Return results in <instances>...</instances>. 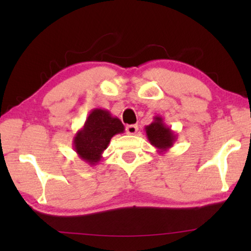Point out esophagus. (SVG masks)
Segmentation results:
<instances>
[{
	"instance_id": "1",
	"label": "esophagus",
	"mask_w": 251,
	"mask_h": 251,
	"mask_svg": "<svg viewBox=\"0 0 251 251\" xmlns=\"http://www.w3.org/2000/svg\"><path fill=\"white\" fill-rule=\"evenodd\" d=\"M126 131L129 135H135V133L138 131V126L137 125H129L126 126Z\"/></svg>"
}]
</instances>
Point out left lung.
<instances>
[{"instance_id":"left-lung-1","label":"left lung","mask_w":251,"mask_h":251,"mask_svg":"<svg viewBox=\"0 0 251 251\" xmlns=\"http://www.w3.org/2000/svg\"><path fill=\"white\" fill-rule=\"evenodd\" d=\"M147 139L151 145L157 149V153L163 154L174 146L176 142V133L163 122L162 116H154L153 122L145 126Z\"/></svg>"}]
</instances>
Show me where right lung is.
Masks as SVG:
<instances>
[{"instance_id":"obj_1","label":"right lung","mask_w":251,"mask_h":251,"mask_svg":"<svg viewBox=\"0 0 251 251\" xmlns=\"http://www.w3.org/2000/svg\"><path fill=\"white\" fill-rule=\"evenodd\" d=\"M125 132L120 119L112 116L107 109L94 108L83 126L75 133L73 147L78 157L89 166H96L102 157L112 137Z\"/></svg>"}]
</instances>
